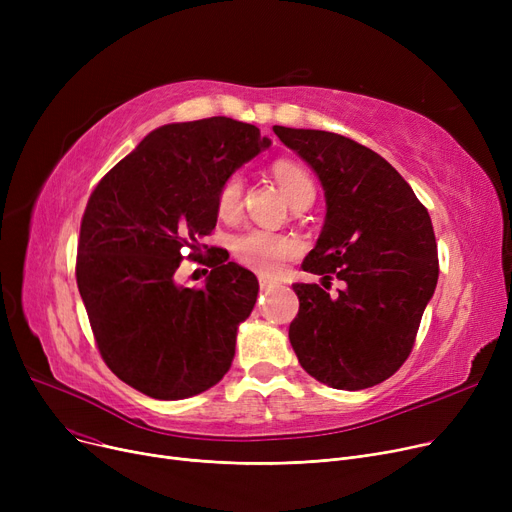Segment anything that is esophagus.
<instances>
[{
  "mask_svg": "<svg viewBox=\"0 0 512 512\" xmlns=\"http://www.w3.org/2000/svg\"><path fill=\"white\" fill-rule=\"evenodd\" d=\"M259 286H261V290H270V288H274V286H276V282H274L272 278L259 276Z\"/></svg>",
  "mask_w": 512,
  "mask_h": 512,
  "instance_id": "esophagus-1",
  "label": "esophagus"
}]
</instances>
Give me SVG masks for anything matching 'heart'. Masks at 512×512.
<instances>
[{
  "label": "heart",
  "mask_w": 512,
  "mask_h": 512,
  "mask_svg": "<svg viewBox=\"0 0 512 512\" xmlns=\"http://www.w3.org/2000/svg\"><path fill=\"white\" fill-rule=\"evenodd\" d=\"M272 174L284 188L290 203L297 205L305 197H315V184L305 166L294 159H276L272 164ZM242 193H245V180L242 174H228L218 193H215V211L222 220H234L242 209ZM301 245L297 238L288 234H278L261 228H251L232 238V255L238 263L259 274H276L284 261L297 257Z\"/></svg>",
  "instance_id": "obj_1"
}]
</instances>
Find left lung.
<instances>
[{
    "instance_id": "obj_1",
    "label": "left lung",
    "mask_w": 512,
    "mask_h": 512,
    "mask_svg": "<svg viewBox=\"0 0 512 512\" xmlns=\"http://www.w3.org/2000/svg\"><path fill=\"white\" fill-rule=\"evenodd\" d=\"M274 132L326 191V224L303 270L344 282L334 297L319 284H292L299 313L290 344L321 384L338 390L382 384L409 359L438 284L432 218L409 182L365 145L326 130L274 126Z\"/></svg>"
}]
</instances>
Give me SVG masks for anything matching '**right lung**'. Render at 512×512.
I'll use <instances>...</instances> for the list:
<instances>
[{
  "instance_id": "right-lung-1",
  "label": "right lung",
  "mask_w": 512,
  "mask_h": 512,
  "mask_svg": "<svg viewBox=\"0 0 512 512\" xmlns=\"http://www.w3.org/2000/svg\"><path fill=\"white\" fill-rule=\"evenodd\" d=\"M270 147L253 124L226 116L153 130L107 172L80 222L76 284L101 359L130 388L180 400L218 384L257 278L222 251L201 289L175 282L183 255L202 254L218 222L222 180Z\"/></svg>"
}]
</instances>
